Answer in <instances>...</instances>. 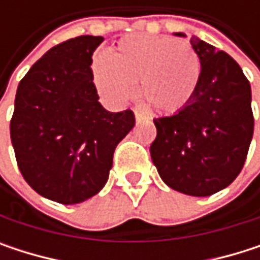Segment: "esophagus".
<instances>
[{
  "label": "esophagus",
  "instance_id": "esophagus-1",
  "mask_svg": "<svg viewBox=\"0 0 260 260\" xmlns=\"http://www.w3.org/2000/svg\"><path fill=\"white\" fill-rule=\"evenodd\" d=\"M147 120H149V117H147L146 114H143V113H140V111H135V122H137V123L147 122Z\"/></svg>",
  "mask_w": 260,
  "mask_h": 260
}]
</instances>
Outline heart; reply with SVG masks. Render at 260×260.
<instances>
[{
	"mask_svg": "<svg viewBox=\"0 0 260 260\" xmlns=\"http://www.w3.org/2000/svg\"><path fill=\"white\" fill-rule=\"evenodd\" d=\"M200 78V60L191 45L172 37L129 34L108 57L93 63L99 93L114 105L125 104L140 84V94L162 113H176L194 96Z\"/></svg>",
	"mask_w": 260,
	"mask_h": 260,
	"instance_id": "1",
	"label": "heart"
}]
</instances>
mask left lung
Segmentation results:
<instances>
[{"label":"left lung","mask_w":260,"mask_h":260,"mask_svg":"<svg viewBox=\"0 0 260 260\" xmlns=\"http://www.w3.org/2000/svg\"><path fill=\"white\" fill-rule=\"evenodd\" d=\"M189 42L202 68L197 88L186 107L153 120L150 156L170 188L206 197L229 186L244 167L254 128L251 87L229 54L196 36Z\"/></svg>","instance_id":"8db88e82"}]
</instances>
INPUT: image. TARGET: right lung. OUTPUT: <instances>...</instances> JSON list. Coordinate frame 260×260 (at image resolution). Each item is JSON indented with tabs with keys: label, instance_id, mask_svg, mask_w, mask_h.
I'll return each instance as SVG.
<instances>
[{
	"label": "right lung",
	"instance_id": "add662e5",
	"mask_svg": "<svg viewBox=\"0 0 260 260\" xmlns=\"http://www.w3.org/2000/svg\"><path fill=\"white\" fill-rule=\"evenodd\" d=\"M101 36L51 48L18 85L10 138L18 167L40 196L81 203L108 181L116 146L128 135L131 110L107 111L93 84L91 55Z\"/></svg>",
	"mask_w": 260,
	"mask_h": 260
}]
</instances>
